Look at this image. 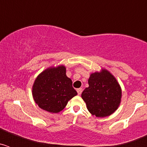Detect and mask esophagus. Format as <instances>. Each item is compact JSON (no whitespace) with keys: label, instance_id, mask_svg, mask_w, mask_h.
Returning a JSON list of instances; mask_svg holds the SVG:
<instances>
[{"label":"esophagus","instance_id":"esophagus-1","mask_svg":"<svg viewBox=\"0 0 147 147\" xmlns=\"http://www.w3.org/2000/svg\"><path fill=\"white\" fill-rule=\"evenodd\" d=\"M76 91H77L78 95H80L82 93V88H78V89H76Z\"/></svg>","mask_w":147,"mask_h":147}]
</instances>
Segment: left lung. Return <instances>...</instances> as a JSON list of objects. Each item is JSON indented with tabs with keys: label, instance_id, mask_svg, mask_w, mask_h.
Wrapping results in <instances>:
<instances>
[{
	"label": "left lung",
	"instance_id": "obj_1",
	"mask_svg": "<svg viewBox=\"0 0 147 147\" xmlns=\"http://www.w3.org/2000/svg\"><path fill=\"white\" fill-rule=\"evenodd\" d=\"M89 87L82 93V98L89 112L96 117L111 115L119 106L121 90L113 76L107 70L92 74L88 80Z\"/></svg>",
	"mask_w": 147,
	"mask_h": 147
}]
</instances>
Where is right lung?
<instances>
[{
	"instance_id": "obj_1",
	"label": "right lung",
	"mask_w": 147,
	"mask_h": 147,
	"mask_svg": "<svg viewBox=\"0 0 147 147\" xmlns=\"http://www.w3.org/2000/svg\"><path fill=\"white\" fill-rule=\"evenodd\" d=\"M64 66L49 68L37 76L34 83L32 94L40 108L50 113L60 112L67 102L77 95L72 81L66 76Z\"/></svg>"
}]
</instances>
